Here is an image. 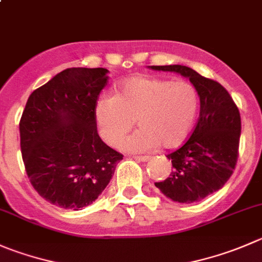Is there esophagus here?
<instances>
[{
  "label": "esophagus",
  "instance_id": "esophagus-1",
  "mask_svg": "<svg viewBox=\"0 0 262 262\" xmlns=\"http://www.w3.org/2000/svg\"><path fill=\"white\" fill-rule=\"evenodd\" d=\"M134 159H136L137 161L146 162V161H148V160L151 159V157H149V156H134Z\"/></svg>",
  "mask_w": 262,
  "mask_h": 262
}]
</instances>
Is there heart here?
<instances>
[{
	"label": "heart",
	"mask_w": 262,
	"mask_h": 262,
	"mask_svg": "<svg viewBox=\"0 0 262 262\" xmlns=\"http://www.w3.org/2000/svg\"><path fill=\"white\" fill-rule=\"evenodd\" d=\"M197 111L199 93L190 83L134 77L121 83L116 96L98 98L95 119L100 136L110 146H118L137 120L139 129L124 139L121 148L146 152L182 144Z\"/></svg>",
	"instance_id": "obj_1"
}]
</instances>
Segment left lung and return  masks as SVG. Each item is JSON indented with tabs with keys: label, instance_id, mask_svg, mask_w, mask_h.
Returning a JSON list of instances; mask_svg holds the SVG:
<instances>
[{
	"label": "left lung",
	"instance_id": "left-lung-1",
	"mask_svg": "<svg viewBox=\"0 0 262 262\" xmlns=\"http://www.w3.org/2000/svg\"><path fill=\"white\" fill-rule=\"evenodd\" d=\"M187 77L200 96V116L190 136L167 155L172 171L155 183L166 197L180 204L204 200L224 187L235 169L239 154L241 114L228 91L183 65L151 67Z\"/></svg>",
	"mask_w": 262,
	"mask_h": 262
}]
</instances>
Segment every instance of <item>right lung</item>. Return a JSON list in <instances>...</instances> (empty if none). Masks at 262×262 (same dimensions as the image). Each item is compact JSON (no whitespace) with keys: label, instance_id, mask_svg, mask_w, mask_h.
<instances>
[{"label":"right lung","instance_id":"obj_1","mask_svg":"<svg viewBox=\"0 0 262 262\" xmlns=\"http://www.w3.org/2000/svg\"><path fill=\"white\" fill-rule=\"evenodd\" d=\"M107 69L69 68L29 96L19 123L25 171L38 194L62 209L88 206L123 155L101 139L96 102Z\"/></svg>","mask_w":262,"mask_h":262}]
</instances>
